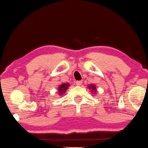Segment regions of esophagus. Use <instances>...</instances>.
Listing matches in <instances>:
<instances>
[{"instance_id": "obj_1", "label": "esophagus", "mask_w": 148, "mask_h": 148, "mask_svg": "<svg viewBox=\"0 0 148 148\" xmlns=\"http://www.w3.org/2000/svg\"><path fill=\"white\" fill-rule=\"evenodd\" d=\"M82 83H83V81H76V84H77V85H78V86L81 85Z\"/></svg>"}]
</instances>
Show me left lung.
I'll use <instances>...</instances> for the list:
<instances>
[{
	"instance_id": "1",
	"label": "left lung",
	"mask_w": 148,
	"mask_h": 148,
	"mask_svg": "<svg viewBox=\"0 0 148 148\" xmlns=\"http://www.w3.org/2000/svg\"><path fill=\"white\" fill-rule=\"evenodd\" d=\"M91 87H92V90H94V89L96 88L95 86H94V85H91V86H89V88H90V89L91 88ZM92 92H93V91H92Z\"/></svg>"
}]
</instances>
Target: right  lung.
<instances>
[{"label": "right lung", "mask_w": 148, "mask_h": 148, "mask_svg": "<svg viewBox=\"0 0 148 148\" xmlns=\"http://www.w3.org/2000/svg\"><path fill=\"white\" fill-rule=\"evenodd\" d=\"M68 86H69L68 84H62V85H60L59 87L60 93H62V92L64 93Z\"/></svg>", "instance_id": "1"}]
</instances>
